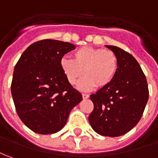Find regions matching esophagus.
Here are the masks:
<instances>
[{"label":"esophagus","mask_w":158,"mask_h":158,"mask_svg":"<svg viewBox=\"0 0 158 158\" xmlns=\"http://www.w3.org/2000/svg\"><path fill=\"white\" fill-rule=\"evenodd\" d=\"M89 94H82V98L85 100V99H89Z\"/></svg>","instance_id":"obj_1"}]
</instances>
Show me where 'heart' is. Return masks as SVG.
<instances>
[{
	"instance_id": "1",
	"label": "heart",
	"mask_w": 158,
	"mask_h": 158,
	"mask_svg": "<svg viewBox=\"0 0 158 158\" xmlns=\"http://www.w3.org/2000/svg\"><path fill=\"white\" fill-rule=\"evenodd\" d=\"M60 68L71 85L77 84L83 73L85 77L79 82L78 88L89 91L96 86L104 88L110 84L118 71V60L110 50L83 46L73 53V59L62 57Z\"/></svg>"
}]
</instances>
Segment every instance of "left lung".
<instances>
[{"instance_id":"1","label":"left lung","mask_w":158,"mask_h":158,"mask_svg":"<svg viewBox=\"0 0 158 158\" xmlns=\"http://www.w3.org/2000/svg\"><path fill=\"white\" fill-rule=\"evenodd\" d=\"M106 47L118 56V71L110 84L90 95L94 110L89 120L99 134L118 137L139 123L149 99V89L146 77L133 56L117 46Z\"/></svg>"}]
</instances>
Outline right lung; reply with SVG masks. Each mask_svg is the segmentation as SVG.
<instances>
[{"instance_id":"1","label":"right lung","mask_w":158,"mask_h":158,"mask_svg":"<svg viewBox=\"0 0 158 158\" xmlns=\"http://www.w3.org/2000/svg\"><path fill=\"white\" fill-rule=\"evenodd\" d=\"M75 48L68 42L40 40L28 46L15 65L11 93L16 112L34 132L60 131L71 109L82 100L60 68L61 58Z\"/></svg>"}]
</instances>
